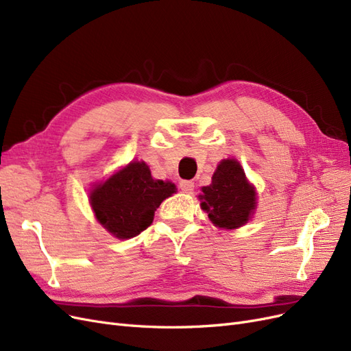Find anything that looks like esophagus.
I'll return each mask as SVG.
<instances>
[{
	"label": "esophagus",
	"instance_id": "obj_1",
	"mask_svg": "<svg viewBox=\"0 0 351 351\" xmlns=\"http://www.w3.org/2000/svg\"><path fill=\"white\" fill-rule=\"evenodd\" d=\"M179 188L184 192H192V189H194V182H192V180H180Z\"/></svg>",
	"mask_w": 351,
	"mask_h": 351
}]
</instances>
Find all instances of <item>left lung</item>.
<instances>
[{
    "label": "left lung",
    "instance_id": "8db88e82",
    "mask_svg": "<svg viewBox=\"0 0 351 351\" xmlns=\"http://www.w3.org/2000/svg\"><path fill=\"white\" fill-rule=\"evenodd\" d=\"M255 188L247 182L243 169L234 159L223 160L202 188L201 208L208 219L223 229H236L250 219L256 204Z\"/></svg>",
    "mask_w": 351,
    "mask_h": 351
}]
</instances>
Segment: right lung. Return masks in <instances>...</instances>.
<instances>
[{
  "label": "right lung",
  "instance_id": "add662e5",
  "mask_svg": "<svg viewBox=\"0 0 351 351\" xmlns=\"http://www.w3.org/2000/svg\"><path fill=\"white\" fill-rule=\"evenodd\" d=\"M173 192L176 186L153 179L144 162H131L92 189L90 204L109 233L118 239H130L149 228L154 211Z\"/></svg>",
  "mask_w": 351,
  "mask_h": 351
}]
</instances>
